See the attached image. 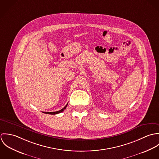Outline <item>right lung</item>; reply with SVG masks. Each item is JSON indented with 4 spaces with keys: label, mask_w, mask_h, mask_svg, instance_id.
<instances>
[{
    "label": "right lung",
    "mask_w": 159,
    "mask_h": 159,
    "mask_svg": "<svg viewBox=\"0 0 159 159\" xmlns=\"http://www.w3.org/2000/svg\"><path fill=\"white\" fill-rule=\"evenodd\" d=\"M67 105H68V103H67L62 110H59V111H56V112H43V113L46 114H56L60 113L62 112V111L66 108V107H67Z\"/></svg>",
    "instance_id": "1"
}]
</instances>
